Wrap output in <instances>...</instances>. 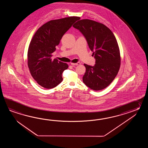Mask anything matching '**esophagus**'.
Wrapping results in <instances>:
<instances>
[{
  "label": "esophagus",
  "instance_id": "esophagus-1",
  "mask_svg": "<svg viewBox=\"0 0 148 148\" xmlns=\"http://www.w3.org/2000/svg\"><path fill=\"white\" fill-rule=\"evenodd\" d=\"M73 66H78V65H80V62H77V63H71V64Z\"/></svg>",
  "mask_w": 148,
  "mask_h": 148
}]
</instances>
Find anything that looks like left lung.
<instances>
[{
	"mask_svg": "<svg viewBox=\"0 0 148 148\" xmlns=\"http://www.w3.org/2000/svg\"><path fill=\"white\" fill-rule=\"evenodd\" d=\"M73 27L84 35L95 59L94 66L84 64V83L95 91L106 88L116 77L121 64L115 36L107 26L90 19L80 20Z\"/></svg>",
	"mask_w": 148,
	"mask_h": 148,
	"instance_id": "left-lung-1",
	"label": "left lung"
}]
</instances>
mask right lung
<instances>
[{
	"label": "right lung",
	"instance_id": "right-lung-1",
	"mask_svg": "<svg viewBox=\"0 0 148 148\" xmlns=\"http://www.w3.org/2000/svg\"><path fill=\"white\" fill-rule=\"evenodd\" d=\"M78 17L52 20L38 29L32 39L27 53L28 66L33 78L42 87L51 89L62 80V74L68 65L51 59L56 47Z\"/></svg>",
	"mask_w": 148,
	"mask_h": 148
}]
</instances>
